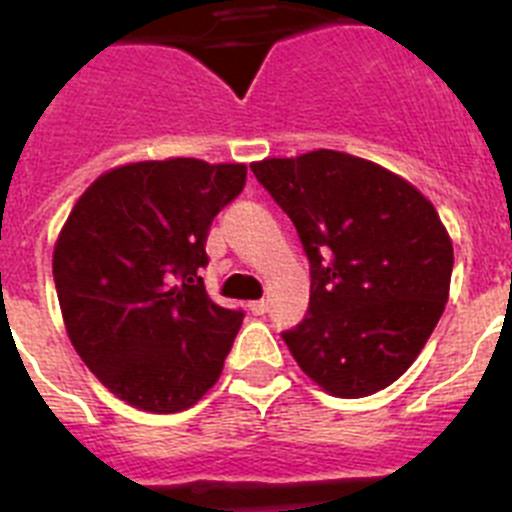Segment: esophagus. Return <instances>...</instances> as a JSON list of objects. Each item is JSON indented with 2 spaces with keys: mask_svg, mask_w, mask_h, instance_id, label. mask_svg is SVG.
Masks as SVG:
<instances>
[{
  "mask_svg": "<svg viewBox=\"0 0 512 512\" xmlns=\"http://www.w3.org/2000/svg\"><path fill=\"white\" fill-rule=\"evenodd\" d=\"M248 310H251L253 315H264V312L269 310V300H256V302H248Z\"/></svg>",
  "mask_w": 512,
  "mask_h": 512,
  "instance_id": "34e87169",
  "label": "esophagus"
}]
</instances>
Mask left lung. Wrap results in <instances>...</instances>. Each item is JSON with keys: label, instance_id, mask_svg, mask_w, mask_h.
<instances>
[{"label": "left lung", "instance_id": "obj_1", "mask_svg": "<svg viewBox=\"0 0 512 512\" xmlns=\"http://www.w3.org/2000/svg\"><path fill=\"white\" fill-rule=\"evenodd\" d=\"M251 171L310 261L307 315L282 333L300 369L348 400L390 387L449 300L454 246L436 207L402 176L328 148Z\"/></svg>", "mask_w": 512, "mask_h": 512}]
</instances>
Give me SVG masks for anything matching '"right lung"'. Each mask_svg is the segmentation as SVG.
Masks as SVG:
<instances>
[{
  "mask_svg": "<svg viewBox=\"0 0 512 512\" xmlns=\"http://www.w3.org/2000/svg\"><path fill=\"white\" fill-rule=\"evenodd\" d=\"M246 166L138 161L81 194L53 251V282L76 354L146 413L192 408L223 372L241 310L210 300L200 269L215 215Z\"/></svg>",
  "mask_w": 512,
  "mask_h": 512,
  "instance_id": "add662e5",
  "label": "right lung"
}]
</instances>
